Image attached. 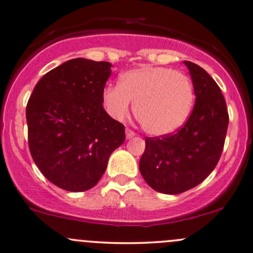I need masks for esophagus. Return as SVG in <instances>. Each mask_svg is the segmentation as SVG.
Returning a JSON list of instances; mask_svg holds the SVG:
<instances>
[{
    "mask_svg": "<svg viewBox=\"0 0 253 253\" xmlns=\"http://www.w3.org/2000/svg\"><path fill=\"white\" fill-rule=\"evenodd\" d=\"M134 135H135V133L133 132L132 129L126 128V138H127V139H132Z\"/></svg>",
    "mask_w": 253,
    "mask_h": 253,
    "instance_id": "esophagus-1",
    "label": "esophagus"
}]
</instances>
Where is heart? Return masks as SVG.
<instances>
[{"label":"heart","mask_w":253,"mask_h":253,"mask_svg":"<svg viewBox=\"0 0 253 253\" xmlns=\"http://www.w3.org/2000/svg\"><path fill=\"white\" fill-rule=\"evenodd\" d=\"M101 100L107 114L117 121L128 117L130 102H134L135 118L145 132L163 136L187 123L195 103V90L182 72L143 65L120 75L118 85L102 90Z\"/></svg>","instance_id":"obj_1"}]
</instances>
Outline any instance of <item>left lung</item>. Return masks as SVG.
I'll use <instances>...</instances> for the list:
<instances>
[{"instance_id": "obj_1", "label": "left lung", "mask_w": 253, "mask_h": 253, "mask_svg": "<svg viewBox=\"0 0 253 253\" xmlns=\"http://www.w3.org/2000/svg\"><path fill=\"white\" fill-rule=\"evenodd\" d=\"M195 90V106L176 133L145 139L139 170L152 189L176 195L196 187L215 169L228 127L219 85L197 64L184 60Z\"/></svg>"}]
</instances>
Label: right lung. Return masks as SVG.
<instances>
[{
  "instance_id": "right-lung-1",
  "label": "right lung",
  "mask_w": 253,
  "mask_h": 253,
  "mask_svg": "<svg viewBox=\"0 0 253 253\" xmlns=\"http://www.w3.org/2000/svg\"><path fill=\"white\" fill-rule=\"evenodd\" d=\"M110 66L84 58L68 60L42 76L28 100L32 158L64 190L77 193L96 185L109 156L126 138L125 126L107 114L101 100Z\"/></svg>"
}]
</instances>
